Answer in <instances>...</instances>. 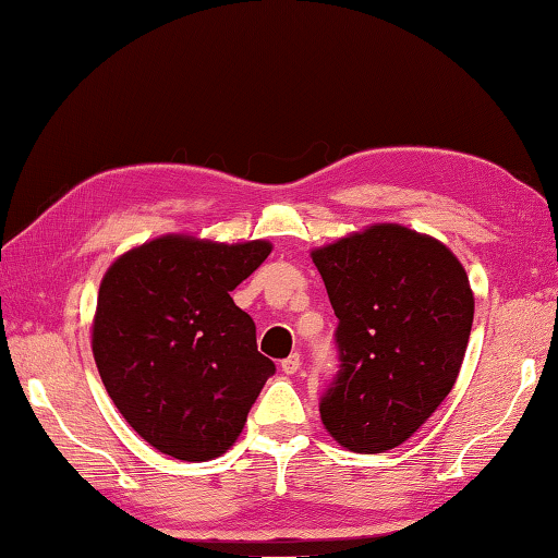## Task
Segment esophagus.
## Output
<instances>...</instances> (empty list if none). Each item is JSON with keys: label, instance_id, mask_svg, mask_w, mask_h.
I'll use <instances>...</instances> for the list:
<instances>
[{"label": "esophagus", "instance_id": "obj_1", "mask_svg": "<svg viewBox=\"0 0 558 558\" xmlns=\"http://www.w3.org/2000/svg\"><path fill=\"white\" fill-rule=\"evenodd\" d=\"M299 366H301L299 354H291V356H287V360H281V372L283 374H296Z\"/></svg>", "mask_w": 558, "mask_h": 558}]
</instances>
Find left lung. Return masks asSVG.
Listing matches in <instances>:
<instances>
[{
  "label": "left lung",
  "instance_id": "left-lung-1",
  "mask_svg": "<svg viewBox=\"0 0 558 558\" xmlns=\"http://www.w3.org/2000/svg\"><path fill=\"white\" fill-rule=\"evenodd\" d=\"M338 315V374L320 417L360 454L417 433L454 386L474 323L464 267L437 240L403 226H372L313 252Z\"/></svg>",
  "mask_w": 558,
  "mask_h": 558
}]
</instances>
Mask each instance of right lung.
<instances>
[{
    "label": "right lung",
    "mask_w": 558,
    "mask_h": 558,
    "mask_svg": "<svg viewBox=\"0 0 558 558\" xmlns=\"http://www.w3.org/2000/svg\"><path fill=\"white\" fill-rule=\"evenodd\" d=\"M271 245L167 235L116 259L99 287L92 350L135 433L182 461L220 457L277 372L230 291Z\"/></svg>",
    "instance_id": "obj_1"
}]
</instances>
